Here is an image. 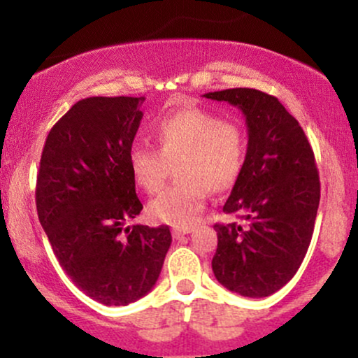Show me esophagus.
Returning <instances> with one entry per match:
<instances>
[{
    "label": "esophagus",
    "mask_w": 358,
    "mask_h": 358,
    "mask_svg": "<svg viewBox=\"0 0 358 358\" xmlns=\"http://www.w3.org/2000/svg\"><path fill=\"white\" fill-rule=\"evenodd\" d=\"M192 231H193V227H173L171 234H173L175 239H180V237L187 236V234H190Z\"/></svg>",
    "instance_id": "34e87169"
}]
</instances>
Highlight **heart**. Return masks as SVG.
<instances>
[{"mask_svg": "<svg viewBox=\"0 0 358 358\" xmlns=\"http://www.w3.org/2000/svg\"><path fill=\"white\" fill-rule=\"evenodd\" d=\"M156 148L134 145L129 170L143 190L165 187L170 165L176 161L180 182L150 203L151 217L185 227L202 212L208 192L222 193L237 183L245 162V131L236 119L200 108L180 109L159 117L153 126Z\"/></svg>", "mask_w": 358, "mask_h": 358, "instance_id": "obj_1", "label": "heart"}]
</instances>
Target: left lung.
Wrapping results in <instances>:
<instances>
[{"label": "left lung", "mask_w": 358, "mask_h": 358, "mask_svg": "<svg viewBox=\"0 0 358 358\" xmlns=\"http://www.w3.org/2000/svg\"><path fill=\"white\" fill-rule=\"evenodd\" d=\"M203 97L239 108L249 136L244 168L224 205L244 224L213 225V274L241 296L266 298L296 274L313 236L320 203L313 150L274 96L239 87Z\"/></svg>", "instance_id": "1"}]
</instances>
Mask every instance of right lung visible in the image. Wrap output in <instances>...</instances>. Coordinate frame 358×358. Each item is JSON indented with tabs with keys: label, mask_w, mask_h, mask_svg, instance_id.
I'll return each mask as SVG.
<instances>
[{
	"label": "right lung",
	"mask_w": 358,
	"mask_h": 358,
	"mask_svg": "<svg viewBox=\"0 0 358 358\" xmlns=\"http://www.w3.org/2000/svg\"><path fill=\"white\" fill-rule=\"evenodd\" d=\"M145 97H87L48 133L36 212L62 269L89 298L126 306L153 289L171 244L168 225H127L143 205L129 150Z\"/></svg>",
	"instance_id": "add662e5"
}]
</instances>
